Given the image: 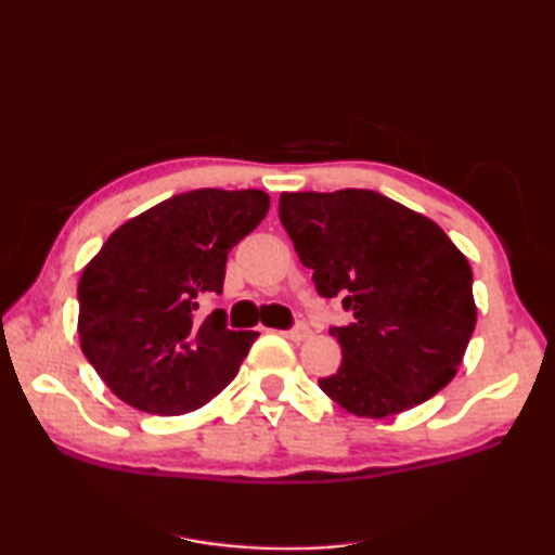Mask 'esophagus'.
Masks as SVG:
<instances>
[{"mask_svg": "<svg viewBox=\"0 0 555 555\" xmlns=\"http://www.w3.org/2000/svg\"><path fill=\"white\" fill-rule=\"evenodd\" d=\"M312 336V332H310V326L308 324H296L293 328H288L286 332V338H291V340H296V344H300V340H305V338H310Z\"/></svg>", "mask_w": 555, "mask_h": 555, "instance_id": "esophagus-1", "label": "esophagus"}]
</instances>
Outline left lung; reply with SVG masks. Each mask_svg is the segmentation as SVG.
I'll return each mask as SVG.
<instances>
[{"label": "left lung", "mask_w": 555, "mask_h": 555, "mask_svg": "<svg viewBox=\"0 0 555 555\" xmlns=\"http://www.w3.org/2000/svg\"><path fill=\"white\" fill-rule=\"evenodd\" d=\"M279 217L317 293L352 314L328 328L344 360L322 391L370 420L439 393L477 322L473 269L439 223L362 188L281 193Z\"/></svg>", "instance_id": "obj_1"}]
</instances>
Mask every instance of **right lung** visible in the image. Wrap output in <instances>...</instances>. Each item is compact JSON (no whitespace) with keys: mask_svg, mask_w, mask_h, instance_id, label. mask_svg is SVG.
<instances>
[{"mask_svg":"<svg viewBox=\"0 0 555 555\" xmlns=\"http://www.w3.org/2000/svg\"><path fill=\"white\" fill-rule=\"evenodd\" d=\"M267 211L262 191L199 188L109 235L78 281V336L114 396L173 417L231 384L259 334L231 332L221 310L197 322L195 310L221 293L229 250Z\"/></svg>","mask_w":555,"mask_h":555,"instance_id":"obj_1","label":"right lung"}]
</instances>
